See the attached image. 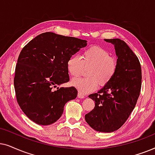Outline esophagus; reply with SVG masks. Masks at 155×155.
Segmentation results:
<instances>
[{
  "instance_id": "34e87169",
  "label": "esophagus",
  "mask_w": 155,
  "mask_h": 155,
  "mask_svg": "<svg viewBox=\"0 0 155 155\" xmlns=\"http://www.w3.org/2000/svg\"><path fill=\"white\" fill-rule=\"evenodd\" d=\"M78 97H79V98H85V95H84V94H82V93H81V92H79L78 93Z\"/></svg>"
}]
</instances>
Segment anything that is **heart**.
Returning a JSON list of instances; mask_svg holds the SVG:
<instances>
[{
    "instance_id": "1",
    "label": "heart",
    "mask_w": 155,
    "mask_h": 155,
    "mask_svg": "<svg viewBox=\"0 0 155 155\" xmlns=\"http://www.w3.org/2000/svg\"><path fill=\"white\" fill-rule=\"evenodd\" d=\"M84 67H88L86 74L88 76L75 79L71 81L72 86L79 92L94 91L98 84L105 86L110 82L117 71V63L110 53L98 46H92L82 52L81 56L72 55L67 61V69L72 77H78Z\"/></svg>"
}]
</instances>
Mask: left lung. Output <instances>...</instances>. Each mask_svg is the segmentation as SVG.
<instances>
[{
    "label": "left lung",
    "instance_id": "8db88e82",
    "mask_svg": "<svg viewBox=\"0 0 155 155\" xmlns=\"http://www.w3.org/2000/svg\"><path fill=\"white\" fill-rule=\"evenodd\" d=\"M104 40L114 45L117 71L108 84L88 96L95 107L85 115V120L95 130L111 133L124 124L135 108L141 90L142 70L137 57L124 41Z\"/></svg>",
    "mask_w": 155,
    "mask_h": 155
}]
</instances>
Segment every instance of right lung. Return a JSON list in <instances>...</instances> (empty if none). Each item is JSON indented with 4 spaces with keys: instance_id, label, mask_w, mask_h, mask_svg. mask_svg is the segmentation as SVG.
Wrapping results in <instances>:
<instances>
[{
    "instance_id": "add662e5",
    "label": "right lung",
    "mask_w": 155,
    "mask_h": 155,
    "mask_svg": "<svg viewBox=\"0 0 155 155\" xmlns=\"http://www.w3.org/2000/svg\"><path fill=\"white\" fill-rule=\"evenodd\" d=\"M86 42L47 32L22 48L15 67L14 87L18 105L33 122L42 125L55 123L65 104L76 98V88L57 86L69 81L68 59Z\"/></svg>"
}]
</instances>
